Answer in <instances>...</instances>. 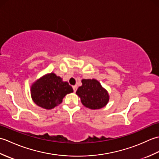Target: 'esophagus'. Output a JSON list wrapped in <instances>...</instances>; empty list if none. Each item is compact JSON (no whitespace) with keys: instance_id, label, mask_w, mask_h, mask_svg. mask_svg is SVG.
I'll list each match as a JSON object with an SVG mask.
<instances>
[{"instance_id":"esophagus-1","label":"esophagus","mask_w":159,"mask_h":159,"mask_svg":"<svg viewBox=\"0 0 159 159\" xmlns=\"http://www.w3.org/2000/svg\"><path fill=\"white\" fill-rule=\"evenodd\" d=\"M72 87H73L74 92H76V89H77V85H74Z\"/></svg>"}]
</instances>
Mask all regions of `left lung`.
<instances>
[{"label":"left lung","mask_w":159,"mask_h":159,"mask_svg":"<svg viewBox=\"0 0 159 159\" xmlns=\"http://www.w3.org/2000/svg\"><path fill=\"white\" fill-rule=\"evenodd\" d=\"M81 82L82 85L78 88L76 93L84 107L96 110L107 105L109 101V94L98 80L95 79H82Z\"/></svg>","instance_id":"1"}]
</instances>
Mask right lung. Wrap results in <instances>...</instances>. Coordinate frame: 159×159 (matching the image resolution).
Returning a JSON list of instances; mask_svg holds the SVG:
<instances>
[{"label": "right lung", "mask_w": 159, "mask_h": 159, "mask_svg": "<svg viewBox=\"0 0 159 159\" xmlns=\"http://www.w3.org/2000/svg\"><path fill=\"white\" fill-rule=\"evenodd\" d=\"M74 92L68 83L55 73H48L37 79L31 86V96L37 105L52 109L62 102L67 94Z\"/></svg>", "instance_id": "add662e5"}]
</instances>
